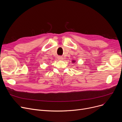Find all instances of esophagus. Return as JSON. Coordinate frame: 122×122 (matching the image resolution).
I'll return each instance as SVG.
<instances>
[{"label":"esophagus","instance_id":"esophagus-1","mask_svg":"<svg viewBox=\"0 0 122 122\" xmlns=\"http://www.w3.org/2000/svg\"><path fill=\"white\" fill-rule=\"evenodd\" d=\"M60 59H62V58H60Z\"/></svg>","mask_w":122,"mask_h":122}]
</instances>
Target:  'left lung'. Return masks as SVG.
<instances>
[{
  "instance_id": "obj_1",
  "label": "left lung",
  "mask_w": 122,
  "mask_h": 122,
  "mask_svg": "<svg viewBox=\"0 0 122 122\" xmlns=\"http://www.w3.org/2000/svg\"><path fill=\"white\" fill-rule=\"evenodd\" d=\"M72 62H74H74H75V60H73Z\"/></svg>"
}]
</instances>
